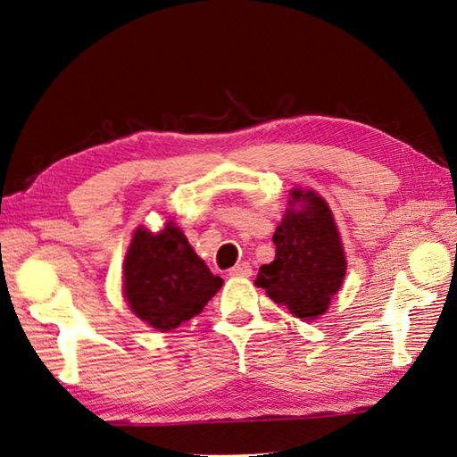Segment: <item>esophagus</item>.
<instances>
[{
	"label": "esophagus",
	"instance_id": "1",
	"mask_svg": "<svg viewBox=\"0 0 457 457\" xmlns=\"http://www.w3.org/2000/svg\"><path fill=\"white\" fill-rule=\"evenodd\" d=\"M228 276H230V278H248V276H252V266H250L248 262L237 263L235 268L228 270Z\"/></svg>",
	"mask_w": 457,
	"mask_h": 457
}]
</instances>
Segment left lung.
<instances>
[{"mask_svg": "<svg viewBox=\"0 0 457 457\" xmlns=\"http://www.w3.org/2000/svg\"><path fill=\"white\" fill-rule=\"evenodd\" d=\"M295 202L302 203L299 210ZM273 245L276 260L260 268L256 286L297 319L320 317L346 276L342 242L324 199L314 191L293 189Z\"/></svg>", "mask_w": 457, "mask_h": 457, "instance_id": "8db88e82", "label": "left lung"}]
</instances>
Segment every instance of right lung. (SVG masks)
I'll return each mask as SVG.
<instances>
[{
    "label": "right lung",
    "instance_id": "1",
    "mask_svg": "<svg viewBox=\"0 0 457 457\" xmlns=\"http://www.w3.org/2000/svg\"><path fill=\"white\" fill-rule=\"evenodd\" d=\"M123 270L130 309L162 332L194 319L222 286L174 222L156 235L138 228Z\"/></svg>",
    "mask_w": 457,
    "mask_h": 457
}]
</instances>
